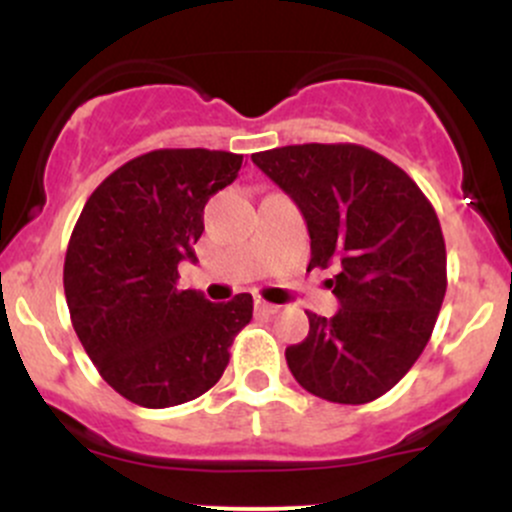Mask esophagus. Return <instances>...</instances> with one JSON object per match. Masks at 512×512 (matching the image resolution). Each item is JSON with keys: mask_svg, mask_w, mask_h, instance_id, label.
Returning <instances> with one entry per match:
<instances>
[{"mask_svg": "<svg viewBox=\"0 0 512 512\" xmlns=\"http://www.w3.org/2000/svg\"><path fill=\"white\" fill-rule=\"evenodd\" d=\"M255 309H257V312H262V314H277V312H280V307H277V304L265 302V299H257Z\"/></svg>", "mask_w": 512, "mask_h": 512, "instance_id": "obj_1", "label": "esophagus"}]
</instances>
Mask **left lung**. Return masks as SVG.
Segmentation results:
<instances>
[{"label": "left lung", "instance_id": "8db88e82", "mask_svg": "<svg viewBox=\"0 0 512 512\" xmlns=\"http://www.w3.org/2000/svg\"><path fill=\"white\" fill-rule=\"evenodd\" d=\"M307 220L314 267L329 282L332 319L307 312L309 334L287 347L302 389L334 404H369L394 389L426 349L446 297V242L431 200L409 173L356 143H304L252 156Z\"/></svg>", "mask_w": 512, "mask_h": 512}]
</instances>
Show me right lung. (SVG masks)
Masks as SVG:
<instances>
[{"label":"right lung","mask_w":512,"mask_h":512,"mask_svg":"<svg viewBox=\"0 0 512 512\" xmlns=\"http://www.w3.org/2000/svg\"><path fill=\"white\" fill-rule=\"evenodd\" d=\"M242 156L158 148L113 170L71 232L64 294L71 324L113 391L146 409L185 404L223 376L252 294L213 304L178 289L193 260L203 210L237 178Z\"/></svg>","instance_id":"obj_1"}]
</instances>
